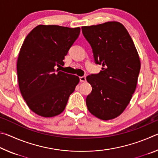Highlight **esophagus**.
<instances>
[{
  "label": "esophagus",
  "mask_w": 158,
  "mask_h": 158,
  "mask_svg": "<svg viewBox=\"0 0 158 158\" xmlns=\"http://www.w3.org/2000/svg\"><path fill=\"white\" fill-rule=\"evenodd\" d=\"M79 80H80V81H81V82H85V81H86V79H85V77L83 76V77H79Z\"/></svg>",
  "instance_id": "34e87169"
}]
</instances>
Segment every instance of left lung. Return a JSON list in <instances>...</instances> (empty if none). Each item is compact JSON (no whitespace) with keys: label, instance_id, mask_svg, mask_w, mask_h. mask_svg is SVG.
I'll use <instances>...</instances> for the list:
<instances>
[{"label":"left lung","instance_id":"left-lung-1","mask_svg":"<svg viewBox=\"0 0 158 158\" xmlns=\"http://www.w3.org/2000/svg\"><path fill=\"white\" fill-rule=\"evenodd\" d=\"M81 30L95 63L103 67L100 73L86 77L92 85L85 100L88 109L100 119L115 118L127 107L137 87L138 52L126 28L117 21L82 26Z\"/></svg>","mask_w":158,"mask_h":158}]
</instances>
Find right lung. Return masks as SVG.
<instances>
[{
    "mask_svg": "<svg viewBox=\"0 0 158 158\" xmlns=\"http://www.w3.org/2000/svg\"><path fill=\"white\" fill-rule=\"evenodd\" d=\"M79 33V27L38 25L23 41L17 65L19 86L28 107L39 116L62 113L79 84V77L56 68L63 65Z\"/></svg>",
    "mask_w": 158,
    "mask_h": 158,
    "instance_id": "obj_1",
    "label": "right lung"
}]
</instances>
